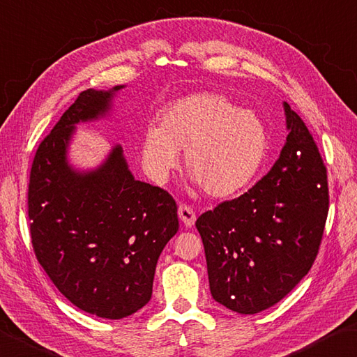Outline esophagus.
Returning <instances> with one entry per match:
<instances>
[{"mask_svg": "<svg viewBox=\"0 0 357 357\" xmlns=\"http://www.w3.org/2000/svg\"><path fill=\"white\" fill-rule=\"evenodd\" d=\"M178 216H179V220L183 221V225L185 227H192L195 225V221H197V216H195L193 208L190 206H185V204L179 206Z\"/></svg>", "mask_w": 357, "mask_h": 357, "instance_id": "obj_1", "label": "esophagus"}]
</instances>
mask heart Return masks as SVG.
<instances>
[{
  "label": "heart",
  "mask_w": 357,
  "mask_h": 357,
  "mask_svg": "<svg viewBox=\"0 0 357 357\" xmlns=\"http://www.w3.org/2000/svg\"><path fill=\"white\" fill-rule=\"evenodd\" d=\"M185 169L208 197L227 198L254 183L269 150L266 125L252 111L227 97L199 93L172 103L149 125L141 139L146 174L164 184L179 167Z\"/></svg>",
  "instance_id": "obj_1"
}]
</instances>
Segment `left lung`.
Segmentation results:
<instances>
[{
    "mask_svg": "<svg viewBox=\"0 0 357 357\" xmlns=\"http://www.w3.org/2000/svg\"><path fill=\"white\" fill-rule=\"evenodd\" d=\"M283 109L288 136L268 174L197 220L212 297L240 314L288 296L311 269L325 229L324 160L300 116L286 102Z\"/></svg>",
    "mask_w": 357,
    "mask_h": 357,
    "instance_id": "left-lung-1",
    "label": "left lung"
}]
</instances>
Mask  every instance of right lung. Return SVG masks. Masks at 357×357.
I'll list each match as a JSON object with an SVG mask.
<instances>
[{
  "mask_svg": "<svg viewBox=\"0 0 357 357\" xmlns=\"http://www.w3.org/2000/svg\"><path fill=\"white\" fill-rule=\"evenodd\" d=\"M123 88L80 93L35 153L27 193L41 268L77 308L111 320L150 302L158 258L179 227L176 202L135 179L119 144L94 169L69 162L77 125L109 117Z\"/></svg>",
  "mask_w": 357,
  "mask_h": 357,
  "instance_id": "add662e5",
  "label": "right lung"
}]
</instances>
